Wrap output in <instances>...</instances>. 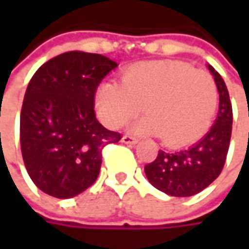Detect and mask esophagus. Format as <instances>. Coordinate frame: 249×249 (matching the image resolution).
I'll return each mask as SVG.
<instances>
[{
  "label": "esophagus",
  "mask_w": 249,
  "mask_h": 249,
  "mask_svg": "<svg viewBox=\"0 0 249 249\" xmlns=\"http://www.w3.org/2000/svg\"><path fill=\"white\" fill-rule=\"evenodd\" d=\"M122 142L130 144V145H134V144L139 142V139H136V137H133V136H123V137H122Z\"/></svg>",
  "instance_id": "1"
}]
</instances>
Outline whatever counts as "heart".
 <instances>
[{"label":"heart","mask_w":249,"mask_h":249,"mask_svg":"<svg viewBox=\"0 0 249 249\" xmlns=\"http://www.w3.org/2000/svg\"><path fill=\"white\" fill-rule=\"evenodd\" d=\"M217 104V89L208 73L169 61L134 63L124 71L122 83H104L97 92L100 116L109 127L123 126L144 105L148 115L133 130L162 136L169 147L201 139L213 122Z\"/></svg>","instance_id":"b5f03b06"}]
</instances>
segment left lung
Here are the masks:
<instances>
[{"instance_id": "1", "label": "left lung", "mask_w": 249, "mask_h": 249, "mask_svg": "<svg viewBox=\"0 0 249 249\" xmlns=\"http://www.w3.org/2000/svg\"><path fill=\"white\" fill-rule=\"evenodd\" d=\"M219 91V112L213 126L191 147L173 152L159 151L144 170L149 183L172 196H191L201 193L220 175L231 137L233 109L225 80L208 65Z\"/></svg>"}]
</instances>
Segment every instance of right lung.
Segmentation results:
<instances>
[{
	"label": "right lung",
	"instance_id": "1",
	"mask_svg": "<svg viewBox=\"0 0 249 249\" xmlns=\"http://www.w3.org/2000/svg\"><path fill=\"white\" fill-rule=\"evenodd\" d=\"M118 63L69 51L37 69L20 112V148L33 183L55 198H72L98 177L105 145L122 136L95 118L97 87Z\"/></svg>",
	"mask_w": 249,
	"mask_h": 249
}]
</instances>
